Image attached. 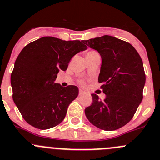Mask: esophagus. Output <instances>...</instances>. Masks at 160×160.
<instances>
[{"mask_svg":"<svg viewBox=\"0 0 160 160\" xmlns=\"http://www.w3.org/2000/svg\"><path fill=\"white\" fill-rule=\"evenodd\" d=\"M83 94H85L84 91H82V90H80V91H79V95L81 96V95H83Z\"/></svg>","mask_w":160,"mask_h":160,"instance_id":"obj_1","label":"esophagus"}]
</instances>
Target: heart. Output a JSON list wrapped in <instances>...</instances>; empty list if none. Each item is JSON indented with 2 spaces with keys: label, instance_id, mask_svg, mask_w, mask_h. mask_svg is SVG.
<instances>
[{
  "label": "heart",
  "instance_id": "b5f03b06",
  "mask_svg": "<svg viewBox=\"0 0 160 160\" xmlns=\"http://www.w3.org/2000/svg\"><path fill=\"white\" fill-rule=\"evenodd\" d=\"M91 55H99V54L94 50L89 51V52H87V55H86L87 57L91 56ZM80 83H81V84H83V81H80Z\"/></svg>",
  "mask_w": 160,
  "mask_h": 160
}]
</instances>
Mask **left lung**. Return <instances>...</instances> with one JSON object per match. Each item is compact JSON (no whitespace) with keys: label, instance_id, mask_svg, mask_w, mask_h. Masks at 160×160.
Instances as JSON below:
<instances>
[{"label":"left lung","instance_id":"obj_1","mask_svg":"<svg viewBox=\"0 0 160 160\" xmlns=\"http://www.w3.org/2000/svg\"><path fill=\"white\" fill-rule=\"evenodd\" d=\"M82 42L98 51L102 57L98 82L105 94L100 100L92 94L93 102L85 115L94 126L115 131L131 121L143 98L145 74L142 60L129 43L105 35Z\"/></svg>","mask_w":160,"mask_h":160}]
</instances>
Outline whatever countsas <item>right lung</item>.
Here are the masks:
<instances>
[{
	"label": "right lung",
	"mask_w": 160,
	"mask_h": 160,
	"mask_svg": "<svg viewBox=\"0 0 160 160\" xmlns=\"http://www.w3.org/2000/svg\"><path fill=\"white\" fill-rule=\"evenodd\" d=\"M86 49L80 41L44 37L21 51L11 75V84L14 102L29 124L46 130L64 119L79 90L73 85L65 88L55 80L60 69L66 70L71 58Z\"/></svg>",
	"instance_id": "1"
}]
</instances>
